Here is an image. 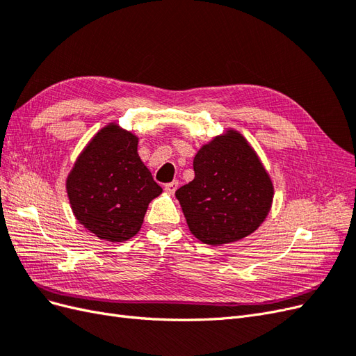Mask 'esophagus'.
I'll return each instance as SVG.
<instances>
[{
	"label": "esophagus",
	"instance_id": "1",
	"mask_svg": "<svg viewBox=\"0 0 356 356\" xmlns=\"http://www.w3.org/2000/svg\"><path fill=\"white\" fill-rule=\"evenodd\" d=\"M177 188H178V181H172V182H169V184L165 186V190H166V193H169V195H174Z\"/></svg>",
	"mask_w": 356,
	"mask_h": 356
}]
</instances>
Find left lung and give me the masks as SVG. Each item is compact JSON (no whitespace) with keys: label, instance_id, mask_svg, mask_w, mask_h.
<instances>
[{"label":"left lung","instance_id":"8db88e82","mask_svg":"<svg viewBox=\"0 0 356 356\" xmlns=\"http://www.w3.org/2000/svg\"><path fill=\"white\" fill-rule=\"evenodd\" d=\"M195 179L175 191L190 232L212 246L241 241L266 220L273 184L238 131L204 144L193 160Z\"/></svg>","mask_w":356,"mask_h":356}]
</instances>
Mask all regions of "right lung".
<instances>
[{
	"mask_svg": "<svg viewBox=\"0 0 356 356\" xmlns=\"http://www.w3.org/2000/svg\"><path fill=\"white\" fill-rule=\"evenodd\" d=\"M67 193L75 218L96 238L124 242L141 229L161 187L138 156V136L110 123L75 160Z\"/></svg>",
	"mask_w": 356,
	"mask_h": 356,
	"instance_id": "add662e5",
	"label": "right lung"
}]
</instances>
